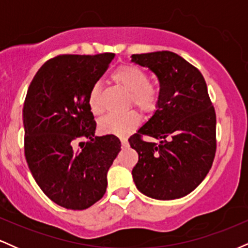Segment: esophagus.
Segmentation results:
<instances>
[{
  "label": "esophagus",
  "mask_w": 248,
  "mask_h": 248,
  "mask_svg": "<svg viewBox=\"0 0 248 248\" xmlns=\"http://www.w3.org/2000/svg\"><path fill=\"white\" fill-rule=\"evenodd\" d=\"M121 146L122 147H127L128 146V140H127V139H121Z\"/></svg>",
  "instance_id": "34e87169"
}]
</instances>
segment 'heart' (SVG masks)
Listing matches in <instances>:
<instances>
[{"instance_id": "b5f03b06", "label": "heart", "mask_w": 248, "mask_h": 248, "mask_svg": "<svg viewBox=\"0 0 248 248\" xmlns=\"http://www.w3.org/2000/svg\"><path fill=\"white\" fill-rule=\"evenodd\" d=\"M112 79L116 85L129 93L128 104L134 105L144 113H152L156 109L158 105V91L148 82L146 72L140 67L129 64L121 65L113 72ZM100 95V85L95 84L91 88L88 95V106L94 115H100L102 113ZM140 121V115L135 110H129L120 115L109 114L99 121V129L105 134L122 136L136 129Z\"/></svg>"}]
</instances>
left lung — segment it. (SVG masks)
Listing matches in <instances>:
<instances>
[{
    "instance_id": "1",
    "label": "left lung",
    "mask_w": 248,
    "mask_h": 248,
    "mask_svg": "<svg viewBox=\"0 0 248 248\" xmlns=\"http://www.w3.org/2000/svg\"><path fill=\"white\" fill-rule=\"evenodd\" d=\"M160 82L155 113L129 144L139 154L133 179L139 191L171 201L197 187L211 169L216 154V113L202 73L170 51L133 55ZM147 135L158 144L140 139Z\"/></svg>"
}]
</instances>
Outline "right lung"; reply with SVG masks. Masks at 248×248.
I'll return each mask as SVG.
<instances>
[{
	"instance_id": "obj_1",
	"label": "right lung",
	"mask_w": 248,
	"mask_h": 248,
	"mask_svg": "<svg viewBox=\"0 0 248 248\" xmlns=\"http://www.w3.org/2000/svg\"><path fill=\"white\" fill-rule=\"evenodd\" d=\"M114 53L62 55L33 77L23 106L24 154L36 183L65 209L85 210L106 192L107 171L120 152L114 135L94 136L91 88ZM85 137L87 142L76 141Z\"/></svg>"
}]
</instances>
